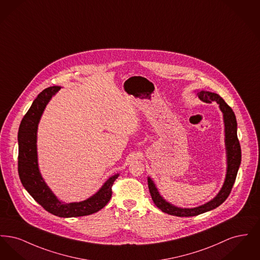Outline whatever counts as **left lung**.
<instances>
[{"label":"left lung","mask_w":260,"mask_h":260,"mask_svg":"<svg viewBox=\"0 0 260 260\" xmlns=\"http://www.w3.org/2000/svg\"><path fill=\"white\" fill-rule=\"evenodd\" d=\"M197 94L199 99L206 103H211V101L217 102L220 110L222 112L224 132H225V147H226V157H227V170H226L225 180L219 193L210 202L191 209L178 208L167 202L160 195L153 180L148 177L149 191L154 204L161 211L171 215L180 216V217L195 216L219 207L223 202L228 198L232 190V187L235 183L238 170L241 165V159H242L241 146L237 136V121H236L235 114L232 110V108L217 93L210 92L207 90H201Z\"/></svg>","instance_id":"8db88e82"}]
</instances>
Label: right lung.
<instances>
[{"label": "right lung", "instance_id": "add662e5", "mask_svg": "<svg viewBox=\"0 0 260 260\" xmlns=\"http://www.w3.org/2000/svg\"><path fill=\"white\" fill-rule=\"evenodd\" d=\"M60 89L54 86L44 89L25 114L18 132V173L22 185L45 210L59 217L89 215L104 208L112 196V185L119 173L111 176L91 197L76 203L59 201L42 177L38 166L37 131L42 114L50 99Z\"/></svg>", "mask_w": 260, "mask_h": 260}]
</instances>
